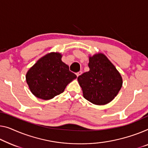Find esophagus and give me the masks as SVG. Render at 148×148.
Here are the masks:
<instances>
[{
    "label": "esophagus",
    "mask_w": 148,
    "mask_h": 148,
    "mask_svg": "<svg viewBox=\"0 0 148 148\" xmlns=\"http://www.w3.org/2000/svg\"><path fill=\"white\" fill-rule=\"evenodd\" d=\"M82 73V71H79V72H77V73H76V76H80V75H81Z\"/></svg>",
    "instance_id": "1"
}]
</instances>
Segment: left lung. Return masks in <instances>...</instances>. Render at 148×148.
I'll use <instances>...</instances> for the list:
<instances>
[{"label":"left lung","instance_id":"obj_1","mask_svg":"<svg viewBox=\"0 0 148 148\" xmlns=\"http://www.w3.org/2000/svg\"><path fill=\"white\" fill-rule=\"evenodd\" d=\"M90 70L78 77L84 98L96 105H104L113 100L122 86V78L103 54L89 58Z\"/></svg>","mask_w":148,"mask_h":148}]
</instances>
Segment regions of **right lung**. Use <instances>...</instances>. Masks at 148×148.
<instances>
[{
	"label": "right lung",
	"instance_id": "1",
	"mask_svg": "<svg viewBox=\"0 0 148 148\" xmlns=\"http://www.w3.org/2000/svg\"><path fill=\"white\" fill-rule=\"evenodd\" d=\"M61 58L60 53L51 52L37 61L28 71L26 82L37 98L42 100L53 98L62 93L68 84L76 78Z\"/></svg>",
	"mask_w": 148,
	"mask_h": 148
}]
</instances>
